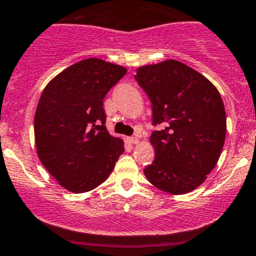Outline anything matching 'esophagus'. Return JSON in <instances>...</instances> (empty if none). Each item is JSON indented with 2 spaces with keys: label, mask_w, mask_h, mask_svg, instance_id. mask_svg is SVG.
<instances>
[{
  "label": "esophagus",
  "mask_w": 256,
  "mask_h": 256,
  "mask_svg": "<svg viewBox=\"0 0 256 256\" xmlns=\"http://www.w3.org/2000/svg\"><path fill=\"white\" fill-rule=\"evenodd\" d=\"M128 141L131 142V144H137L140 142V140L137 138V137H128Z\"/></svg>",
  "instance_id": "obj_1"
}]
</instances>
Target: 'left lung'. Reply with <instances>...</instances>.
<instances>
[{
  "label": "left lung",
  "instance_id": "left-lung-1",
  "mask_svg": "<svg viewBox=\"0 0 256 256\" xmlns=\"http://www.w3.org/2000/svg\"><path fill=\"white\" fill-rule=\"evenodd\" d=\"M135 80L152 104L150 144L156 157L144 173L162 192L182 195L200 186L216 166L227 122L217 88L176 60L137 68Z\"/></svg>",
  "mask_w": 256,
  "mask_h": 256
}]
</instances>
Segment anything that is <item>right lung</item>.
I'll return each mask as SVG.
<instances>
[{
	"mask_svg": "<svg viewBox=\"0 0 256 256\" xmlns=\"http://www.w3.org/2000/svg\"><path fill=\"white\" fill-rule=\"evenodd\" d=\"M96 58L71 64L42 90L34 116L38 157L64 189L87 192L112 174L124 141L106 128L103 99L125 76Z\"/></svg>",
	"mask_w": 256,
	"mask_h": 256,
	"instance_id": "1",
	"label": "right lung"
}]
</instances>
